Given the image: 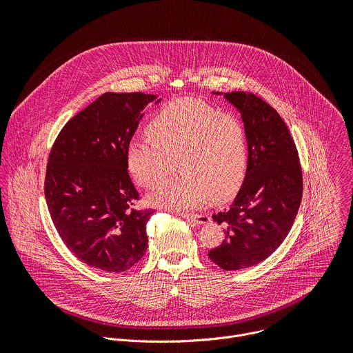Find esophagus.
<instances>
[{
  "instance_id": "obj_1",
  "label": "esophagus",
  "mask_w": 353,
  "mask_h": 353,
  "mask_svg": "<svg viewBox=\"0 0 353 353\" xmlns=\"http://www.w3.org/2000/svg\"><path fill=\"white\" fill-rule=\"evenodd\" d=\"M180 216L185 218V219H190V221H194L195 223H199V225L208 223L211 221L207 214H187V212H181Z\"/></svg>"
}]
</instances>
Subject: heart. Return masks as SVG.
I'll use <instances>...</instances> for the list:
<instances>
[{
  "instance_id": "1",
  "label": "heart",
  "mask_w": 353,
  "mask_h": 353,
  "mask_svg": "<svg viewBox=\"0 0 353 353\" xmlns=\"http://www.w3.org/2000/svg\"><path fill=\"white\" fill-rule=\"evenodd\" d=\"M149 138L127 143L128 169L138 184L155 188L179 161L181 176L150 195L155 205L190 210L230 199L248 170V135L232 113L201 100L183 97L163 105L146 127Z\"/></svg>"
}]
</instances>
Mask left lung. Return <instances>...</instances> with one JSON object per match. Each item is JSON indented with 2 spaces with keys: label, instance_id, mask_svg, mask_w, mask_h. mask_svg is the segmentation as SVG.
<instances>
[{
  "label": "left lung",
  "instance_id": "1",
  "mask_svg": "<svg viewBox=\"0 0 353 353\" xmlns=\"http://www.w3.org/2000/svg\"><path fill=\"white\" fill-rule=\"evenodd\" d=\"M225 97L241 113L248 135V170L229 210L212 215L225 240L208 257L226 271L253 267L281 245L297 215L303 173L294 141L278 112L251 92Z\"/></svg>",
  "mask_w": 353,
  "mask_h": 353
}]
</instances>
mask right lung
<instances>
[{
    "instance_id": "obj_1",
    "label": "right lung",
    "mask_w": 353,
    "mask_h": 353,
    "mask_svg": "<svg viewBox=\"0 0 353 353\" xmlns=\"http://www.w3.org/2000/svg\"><path fill=\"white\" fill-rule=\"evenodd\" d=\"M155 99L106 92L63 127L50 150L44 180L50 216L67 248L89 267L123 272L148 248L145 230L155 210L134 208L139 194L125 150L141 110Z\"/></svg>"
}]
</instances>
